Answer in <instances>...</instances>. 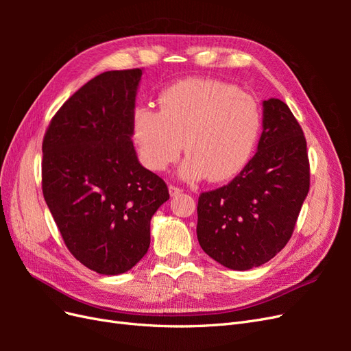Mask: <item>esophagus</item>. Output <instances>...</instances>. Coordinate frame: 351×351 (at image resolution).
Returning a JSON list of instances; mask_svg holds the SVG:
<instances>
[{
    "label": "esophagus",
    "mask_w": 351,
    "mask_h": 351,
    "mask_svg": "<svg viewBox=\"0 0 351 351\" xmlns=\"http://www.w3.org/2000/svg\"><path fill=\"white\" fill-rule=\"evenodd\" d=\"M168 190H169V195H171V196H177V195L183 192V189H180L178 186H174V184H169Z\"/></svg>",
    "instance_id": "1"
}]
</instances>
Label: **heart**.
Returning <instances> with one entry per match:
<instances>
[{
  "label": "heart",
  "mask_w": 351,
  "mask_h": 351,
  "mask_svg": "<svg viewBox=\"0 0 351 351\" xmlns=\"http://www.w3.org/2000/svg\"><path fill=\"white\" fill-rule=\"evenodd\" d=\"M261 124L252 95L226 82L186 79L161 93L158 111H133L132 137L142 164L152 171H164L184 147L183 178L226 182L249 162Z\"/></svg>",
  "instance_id": "obj_1"
}]
</instances>
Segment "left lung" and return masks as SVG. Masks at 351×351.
I'll return each mask as SVG.
<instances>
[{
  "label": "left lung",
  "instance_id": "left-lung-1",
  "mask_svg": "<svg viewBox=\"0 0 351 351\" xmlns=\"http://www.w3.org/2000/svg\"><path fill=\"white\" fill-rule=\"evenodd\" d=\"M309 187L299 121L282 101H263L258 152L228 184L199 196L200 247L230 269L261 267L289 243Z\"/></svg>",
  "mask_w": 351,
  "mask_h": 351
}]
</instances>
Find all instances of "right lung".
Returning <instances> with one entry per match:
<instances>
[{"mask_svg": "<svg viewBox=\"0 0 351 351\" xmlns=\"http://www.w3.org/2000/svg\"><path fill=\"white\" fill-rule=\"evenodd\" d=\"M142 70L105 71L83 84L42 142V193L52 218L73 256L104 275L127 272L145 256L151 218L169 199L132 142Z\"/></svg>", "mask_w": 351, "mask_h": 351, "instance_id": "right-lung-1", "label": "right lung"}]
</instances>
